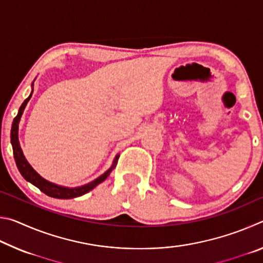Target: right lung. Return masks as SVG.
<instances>
[{
    "instance_id": "right-lung-1",
    "label": "right lung",
    "mask_w": 263,
    "mask_h": 263,
    "mask_svg": "<svg viewBox=\"0 0 263 263\" xmlns=\"http://www.w3.org/2000/svg\"><path fill=\"white\" fill-rule=\"evenodd\" d=\"M31 96H32V92H31V95L23 102V104L21 105L18 114H17V116L15 117L14 122H12V126H11V145H12V149H14V158H15V161L17 164V168H18V171L22 174V176H23L26 181H29L30 183H32L33 185L37 186V188L41 191H43L44 194L50 196V197H53V198L68 199V198L79 197V196H82L84 194L89 193V191L94 189L97 184H100L101 182H103L106 177L110 175V173H111V171H112V168L115 167V164L109 169V171H106L103 175L97 177L95 181L90 182V183L82 185V186H79V188H65V186L53 184V183H51V182L44 180L42 176H39L37 173L33 171V168L30 166L29 162L26 161V159L23 155V152H22V149H21L20 141H18V123L21 121L22 114H23V111L25 109L26 104H28L29 100L31 99ZM118 158H119V155L116 157L114 162L117 161Z\"/></svg>"
}]
</instances>
